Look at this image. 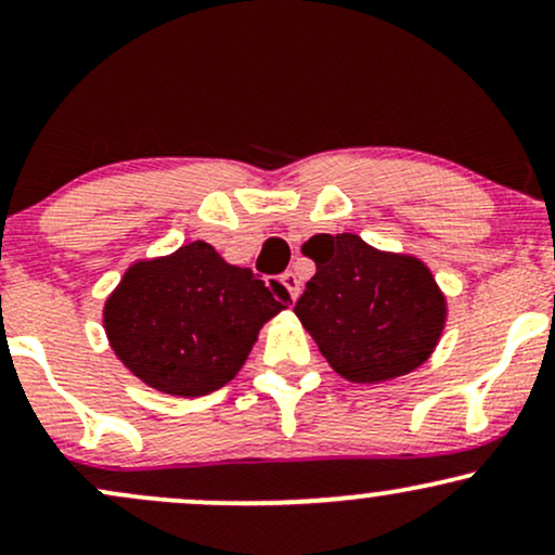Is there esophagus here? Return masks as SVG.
Listing matches in <instances>:
<instances>
[{"label":"esophagus","instance_id":"obj_1","mask_svg":"<svg viewBox=\"0 0 555 555\" xmlns=\"http://www.w3.org/2000/svg\"><path fill=\"white\" fill-rule=\"evenodd\" d=\"M282 284H284V289H286V297H289L292 302H295V299L299 297V289H302V284H299L297 273L295 271H286L284 276H282Z\"/></svg>","mask_w":555,"mask_h":555}]
</instances>
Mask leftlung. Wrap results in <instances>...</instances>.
<instances>
[{"label":"left lung","instance_id":"1","mask_svg":"<svg viewBox=\"0 0 555 555\" xmlns=\"http://www.w3.org/2000/svg\"><path fill=\"white\" fill-rule=\"evenodd\" d=\"M315 260L295 315L321 354L352 384H386L417 371L441 341L449 302L412 253L378 250L360 234H315Z\"/></svg>","mask_w":555,"mask_h":555}]
</instances>
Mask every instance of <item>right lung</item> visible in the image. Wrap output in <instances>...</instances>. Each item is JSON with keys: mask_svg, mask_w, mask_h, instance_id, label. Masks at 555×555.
<instances>
[{"mask_svg": "<svg viewBox=\"0 0 555 555\" xmlns=\"http://www.w3.org/2000/svg\"><path fill=\"white\" fill-rule=\"evenodd\" d=\"M286 299L284 286L266 284L195 240L127 266L104 302V331L117 360L145 386L206 397L240 373Z\"/></svg>", "mask_w": 555, "mask_h": 555, "instance_id": "right-lung-1", "label": "right lung"}]
</instances>
